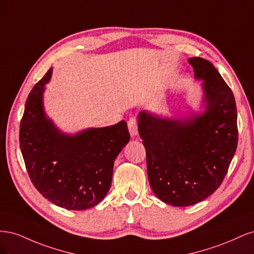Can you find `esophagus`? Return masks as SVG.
Instances as JSON below:
<instances>
[{
  "label": "esophagus",
  "instance_id": "1",
  "mask_svg": "<svg viewBox=\"0 0 254 254\" xmlns=\"http://www.w3.org/2000/svg\"><path fill=\"white\" fill-rule=\"evenodd\" d=\"M128 129L130 135L135 136L137 134V122L135 118H130L128 121Z\"/></svg>",
  "mask_w": 254,
  "mask_h": 254
}]
</instances>
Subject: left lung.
<instances>
[{
	"label": "left lung",
	"instance_id": "left-lung-1",
	"mask_svg": "<svg viewBox=\"0 0 254 254\" xmlns=\"http://www.w3.org/2000/svg\"><path fill=\"white\" fill-rule=\"evenodd\" d=\"M195 78L202 80L203 112L189 118L137 115L146 149L150 187L173 206L202 201L221 184L237 147V112L232 90L203 58L189 59Z\"/></svg>",
	"mask_w": 254,
	"mask_h": 254
}]
</instances>
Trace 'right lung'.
<instances>
[{"label":"right lung","instance_id":"right-lung-1","mask_svg":"<svg viewBox=\"0 0 254 254\" xmlns=\"http://www.w3.org/2000/svg\"><path fill=\"white\" fill-rule=\"evenodd\" d=\"M53 67L27 97L20 148L30 180L48 200L81 211L101 202L111 187L114 160L129 142L127 123L68 134L45 114L43 93Z\"/></svg>","mask_w":254,"mask_h":254}]
</instances>
